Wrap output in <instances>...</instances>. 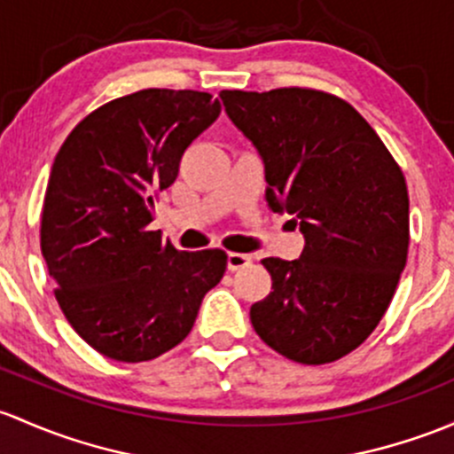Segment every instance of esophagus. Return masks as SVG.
Returning a JSON list of instances; mask_svg holds the SVG:
<instances>
[{"label":"esophagus","mask_w":454,"mask_h":454,"mask_svg":"<svg viewBox=\"0 0 454 454\" xmlns=\"http://www.w3.org/2000/svg\"><path fill=\"white\" fill-rule=\"evenodd\" d=\"M252 263V256L250 254H241V252H228V270L237 271L243 270Z\"/></svg>","instance_id":"esophagus-1"}]
</instances>
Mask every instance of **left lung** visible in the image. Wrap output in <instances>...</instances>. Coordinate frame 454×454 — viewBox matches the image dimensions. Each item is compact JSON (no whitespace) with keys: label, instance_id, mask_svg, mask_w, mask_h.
I'll use <instances>...</instances> for the list:
<instances>
[{"label":"left lung","instance_id":"left-lung-1","mask_svg":"<svg viewBox=\"0 0 454 454\" xmlns=\"http://www.w3.org/2000/svg\"><path fill=\"white\" fill-rule=\"evenodd\" d=\"M219 98L263 160L267 207L294 215L304 235L300 259H263L271 291L252 304V326L298 364L341 359L380 322L407 263L403 171L335 95L294 87Z\"/></svg>","mask_w":454,"mask_h":454}]
</instances>
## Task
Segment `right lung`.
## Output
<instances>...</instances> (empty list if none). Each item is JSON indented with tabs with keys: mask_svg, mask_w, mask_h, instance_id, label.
Here are the masks:
<instances>
[{
	"mask_svg": "<svg viewBox=\"0 0 454 454\" xmlns=\"http://www.w3.org/2000/svg\"><path fill=\"white\" fill-rule=\"evenodd\" d=\"M219 113L200 90H137L84 117L56 154L43 259L65 317L108 359L139 364L178 346L226 271L219 247L183 252L150 231L156 193Z\"/></svg>",
	"mask_w": 454,
	"mask_h": 454,
	"instance_id": "add662e5",
	"label": "right lung"
}]
</instances>
